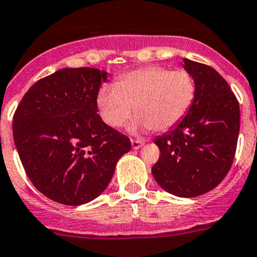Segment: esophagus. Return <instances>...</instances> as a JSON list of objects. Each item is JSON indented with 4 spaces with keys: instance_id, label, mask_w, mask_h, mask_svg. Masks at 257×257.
<instances>
[{
    "instance_id": "34e87169",
    "label": "esophagus",
    "mask_w": 257,
    "mask_h": 257,
    "mask_svg": "<svg viewBox=\"0 0 257 257\" xmlns=\"http://www.w3.org/2000/svg\"><path fill=\"white\" fill-rule=\"evenodd\" d=\"M143 144H144V141H143V140H135V139H133V140H131V145H133V149H135V150H138L139 148L143 147Z\"/></svg>"
}]
</instances>
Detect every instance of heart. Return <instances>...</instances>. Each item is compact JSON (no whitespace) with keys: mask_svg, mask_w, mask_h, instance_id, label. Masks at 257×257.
I'll return each mask as SVG.
<instances>
[{"mask_svg":"<svg viewBox=\"0 0 257 257\" xmlns=\"http://www.w3.org/2000/svg\"><path fill=\"white\" fill-rule=\"evenodd\" d=\"M195 95L196 84L190 72L154 65L123 75L116 85L102 86L96 107L110 127L123 126L135 107L138 116L131 131H167L182 121Z\"/></svg>","mask_w":257,"mask_h":257,"instance_id":"b5f03b06","label":"heart"}]
</instances>
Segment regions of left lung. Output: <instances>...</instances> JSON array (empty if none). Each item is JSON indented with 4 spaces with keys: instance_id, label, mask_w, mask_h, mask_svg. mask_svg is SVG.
<instances>
[{
    "instance_id": "8db88e82",
    "label": "left lung",
    "mask_w": 257,
    "mask_h": 257,
    "mask_svg": "<svg viewBox=\"0 0 257 257\" xmlns=\"http://www.w3.org/2000/svg\"><path fill=\"white\" fill-rule=\"evenodd\" d=\"M183 69L194 77L196 95L182 121L154 140L161 157L152 173L169 194L195 197L215 188L232 167L239 104L213 67L183 58Z\"/></svg>"
}]
</instances>
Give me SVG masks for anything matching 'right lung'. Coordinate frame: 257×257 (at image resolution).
Instances as JSON below:
<instances>
[{"mask_svg": "<svg viewBox=\"0 0 257 257\" xmlns=\"http://www.w3.org/2000/svg\"><path fill=\"white\" fill-rule=\"evenodd\" d=\"M107 75L93 67L58 70L35 82L14 114V141L28 177L63 205L99 196L131 149L130 139L96 113Z\"/></svg>", "mask_w": 257, "mask_h": 257, "instance_id": "right-lung-1", "label": "right lung"}]
</instances>
